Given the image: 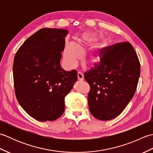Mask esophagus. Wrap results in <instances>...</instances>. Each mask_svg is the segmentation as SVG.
Segmentation results:
<instances>
[{"label":"esophagus","instance_id":"34e87169","mask_svg":"<svg viewBox=\"0 0 153 153\" xmlns=\"http://www.w3.org/2000/svg\"><path fill=\"white\" fill-rule=\"evenodd\" d=\"M77 79H78V80L79 81H83L84 79L83 74L82 72H80V71H78V72H77Z\"/></svg>","mask_w":153,"mask_h":153}]
</instances>
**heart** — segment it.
Segmentation results:
<instances>
[{
  "instance_id": "b5f03b06",
  "label": "heart",
  "mask_w": 153,
  "mask_h": 153,
  "mask_svg": "<svg viewBox=\"0 0 153 153\" xmlns=\"http://www.w3.org/2000/svg\"><path fill=\"white\" fill-rule=\"evenodd\" d=\"M89 41L93 40L91 37H88ZM83 46L82 44L77 45V47L74 44H68L65 48L64 52V58L65 61L70 65H74L76 62V61L80 58V53L77 49H82ZM91 62L93 64H96L100 63L101 61V56L99 54H95L91 57Z\"/></svg>"
}]
</instances>
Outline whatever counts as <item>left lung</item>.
I'll return each instance as SVG.
<instances>
[{"instance_id": "8db88e82", "label": "left lung", "mask_w": 153, "mask_h": 153, "mask_svg": "<svg viewBox=\"0 0 153 153\" xmlns=\"http://www.w3.org/2000/svg\"><path fill=\"white\" fill-rule=\"evenodd\" d=\"M102 49L101 61L84 73V78L90 85L88 105L91 113L95 118L106 121L120 115L135 95L140 62L128 42Z\"/></svg>"}]
</instances>
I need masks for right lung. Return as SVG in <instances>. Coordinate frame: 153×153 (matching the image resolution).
Listing matches in <instances>:
<instances>
[{"mask_svg":"<svg viewBox=\"0 0 153 153\" xmlns=\"http://www.w3.org/2000/svg\"><path fill=\"white\" fill-rule=\"evenodd\" d=\"M67 33L62 29H41L15 55L13 77L16 99L23 109L39 121H54L62 116L65 97L77 79L76 70L66 71L60 64Z\"/></svg>","mask_w":153,"mask_h":153,"instance_id":"1","label":"right lung"}]
</instances>
